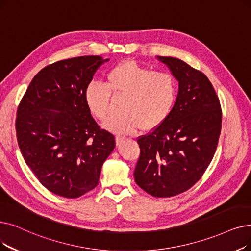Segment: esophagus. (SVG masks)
Returning a JSON list of instances; mask_svg holds the SVG:
<instances>
[{
  "label": "esophagus",
  "mask_w": 251,
  "mask_h": 251,
  "mask_svg": "<svg viewBox=\"0 0 251 251\" xmlns=\"http://www.w3.org/2000/svg\"><path fill=\"white\" fill-rule=\"evenodd\" d=\"M126 139V137L125 136H122V135H120V134H118V135H116V144L119 146L120 144L122 143L123 140H125Z\"/></svg>",
  "instance_id": "esophagus-1"
}]
</instances>
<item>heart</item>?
<instances>
[{"instance_id":"heart-1","label":"heart","mask_w":251,"mask_h":251,"mask_svg":"<svg viewBox=\"0 0 251 251\" xmlns=\"http://www.w3.org/2000/svg\"><path fill=\"white\" fill-rule=\"evenodd\" d=\"M111 94L124 95L120 111L108 118L104 126L118 133L152 130L165 121L176 99V83L167 72H152L133 60L113 67L105 83L92 81L86 86L84 100L91 115L104 120L110 113Z\"/></svg>"}]
</instances>
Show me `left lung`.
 <instances>
[{
	"mask_svg": "<svg viewBox=\"0 0 251 251\" xmlns=\"http://www.w3.org/2000/svg\"><path fill=\"white\" fill-rule=\"evenodd\" d=\"M157 58L178 81V93L165 121L138 137L134 178L148 194L167 198L192 188L210 164L221 134L222 110L202 72L176 57Z\"/></svg>",
	"mask_w": 251,
	"mask_h": 251,
	"instance_id": "obj_1",
	"label": "left lung"
}]
</instances>
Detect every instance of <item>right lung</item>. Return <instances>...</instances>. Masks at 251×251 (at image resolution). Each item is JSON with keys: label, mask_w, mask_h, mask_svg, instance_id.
Here are the masks:
<instances>
[{"label": "right lung", "mask_w": 251, "mask_h": 251, "mask_svg": "<svg viewBox=\"0 0 251 251\" xmlns=\"http://www.w3.org/2000/svg\"><path fill=\"white\" fill-rule=\"evenodd\" d=\"M108 60L79 56L47 65L17 108L16 135L25 163L43 186L64 198H78L97 186L116 146L84 100L86 86Z\"/></svg>", "instance_id": "add662e5"}]
</instances>
